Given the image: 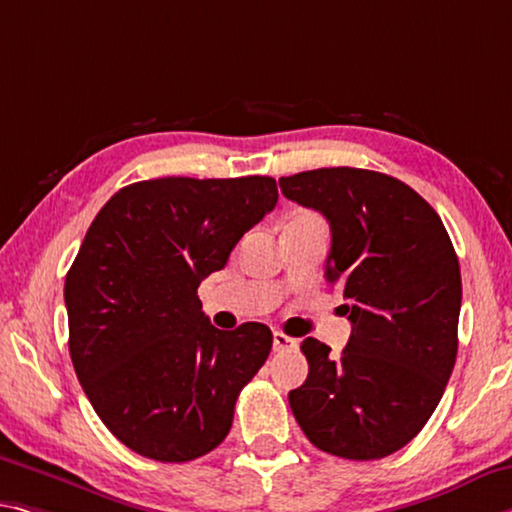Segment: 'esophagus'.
Listing matches in <instances>:
<instances>
[{
    "label": "esophagus",
    "mask_w": 512,
    "mask_h": 512,
    "mask_svg": "<svg viewBox=\"0 0 512 512\" xmlns=\"http://www.w3.org/2000/svg\"><path fill=\"white\" fill-rule=\"evenodd\" d=\"M300 346L298 339L285 335V332H273V348L275 351H296V348Z\"/></svg>",
    "instance_id": "obj_1"
}]
</instances>
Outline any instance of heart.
Segmentation results:
<instances>
[{
	"mask_svg": "<svg viewBox=\"0 0 512 512\" xmlns=\"http://www.w3.org/2000/svg\"><path fill=\"white\" fill-rule=\"evenodd\" d=\"M300 216H312V214H300Z\"/></svg>",
	"mask_w": 512,
	"mask_h": 512,
	"instance_id": "b5f03b06",
	"label": "heart"
}]
</instances>
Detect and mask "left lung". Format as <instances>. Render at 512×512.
Wrapping results in <instances>:
<instances>
[{
	"instance_id": "left-lung-1",
	"label": "left lung",
	"mask_w": 512,
	"mask_h": 512,
	"mask_svg": "<svg viewBox=\"0 0 512 512\" xmlns=\"http://www.w3.org/2000/svg\"><path fill=\"white\" fill-rule=\"evenodd\" d=\"M280 189L328 218L326 280L353 323L339 358L314 337L300 344L310 373L289 392L291 412L316 449L385 458L431 419L456 364V250L435 209L376 170H305L280 177Z\"/></svg>"
}]
</instances>
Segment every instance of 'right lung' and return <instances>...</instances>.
<instances>
[{
	"instance_id": "right-lung-1",
	"label": "right lung",
	"mask_w": 512,
	"mask_h": 512,
	"mask_svg": "<svg viewBox=\"0 0 512 512\" xmlns=\"http://www.w3.org/2000/svg\"><path fill=\"white\" fill-rule=\"evenodd\" d=\"M278 202L273 177H159L100 209L66 275L72 367L104 426L159 462L205 456L266 362L264 323L218 330L200 282Z\"/></svg>"
}]
</instances>
